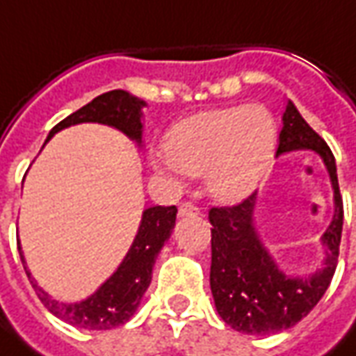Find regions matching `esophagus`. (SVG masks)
<instances>
[{"label": "esophagus", "instance_id": "1", "mask_svg": "<svg viewBox=\"0 0 356 356\" xmlns=\"http://www.w3.org/2000/svg\"><path fill=\"white\" fill-rule=\"evenodd\" d=\"M198 216V208L196 206H193V204H181L179 206V217H194Z\"/></svg>", "mask_w": 356, "mask_h": 356}]
</instances>
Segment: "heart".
Segmentation results:
<instances>
[{"mask_svg":"<svg viewBox=\"0 0 356 356\" xmlns=\"http://www.w3.org/2000/svg\"><path fill=\"white\" fill-rule=\"evenodd\" d=\"M276 137L275 116L259 104L202 112L171 129L168 152L150 154V165L160 175L204 173L209 196L236 204L261 185Z\"/></svg>","mask_w":356,"mask_h":356,"instance_id":"b5f03b06","label":"heart"}]
</instances>
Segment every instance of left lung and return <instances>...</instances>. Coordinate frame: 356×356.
<instances>
[{
    "mask_svg": "<svg viewBox=\"0 0 356 356\" xmlns=\"http://www.w3.org/2000/svg\"><path fill=\"white\" fill-rule=\"evenodd\" d=\"M278 139L276 156L293 150H311L321 156L334 191V216L321 236L322 267L309 275H288L257 232V193L238 206L209 209V223L213 225L209 286L217 313L232 330L252 336L278 334L313 311L336 273L343 229V202L334 154L291 101L284 110Z\"/></svg>",
    "mask_w": 356,
    "mask_h": 356,
    "instance_id": "8db88e82",
    "label": "left lung"
}]
</instances>
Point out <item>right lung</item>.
Segmentation results:
<instances>
[{"mask_svg": "<svg viewBox=\"0 0 356 356\" xmlns=\"http://www.w3.org/2000/svg\"><path fill=\"white\" fill-rule=\"evenodd\" d=\"M145 106L147 102L140 101L139 97L127 93L124 89L102 93L95 97L86 106H81L80 110L65 118L60 124L55 125L45 143H49L55 133L72 125L102 124L122 131L127 139H131L137 147L143 148V108ZM175 216H177L175 206H168V208L152 206L145 209L137 234L133 238L131 248L125 254L124 261L118 265L116 270L89 298L81 301L65 303V301L51 298L28 270L26 259L19 242L20 259L38 298L42 299L43 305L57 318L83 330H112L129 321L139 309L140 299L152 280L156 257L175 227Z\"/></svg>", "mask_w": 356, "mask_h": 356, "instance_id": "1", "label": "right lung"}]
</instances>
